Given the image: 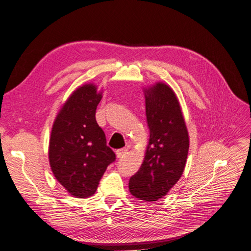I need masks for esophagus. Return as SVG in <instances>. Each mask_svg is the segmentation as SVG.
Segmentation results:
<instances>
[{"mask_svg":"<svg viewBox=\"0 0 251 251\" xmlns=\"http://www.w3.org/2000/svg\"><path fill=\"white\" fill-rule=\"evenodd\" d=\"M127 153V149H120V150H117L116 151V156L118 157V158H121V157H124L126 154Z\"/></svg>","mask_w":251,"mask_h":251,"instance_id":"34e87169","label":"esophagus"}]
</instances>
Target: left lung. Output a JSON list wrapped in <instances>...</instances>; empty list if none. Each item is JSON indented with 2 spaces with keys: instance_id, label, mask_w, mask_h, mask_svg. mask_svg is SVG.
<instances>
[{
  "instance_id": "8db88e82",
  "label": "left lung",
  "mask_w": 251,
  "mask_h": 251,
  "mask_svg": "<svg viewBox=\"0 0 251 251\" xmlns=\"http://www.w3.org/2000/svg\"><path fill=\"white\" fill-rule=\"evenodd\" d=\"M146 115L150 130L147 153L128 189L135 198L151 202L168 194L182 176L189 139L177 96L165 83L146 90Z\"/></svg>"
}]
</instances>
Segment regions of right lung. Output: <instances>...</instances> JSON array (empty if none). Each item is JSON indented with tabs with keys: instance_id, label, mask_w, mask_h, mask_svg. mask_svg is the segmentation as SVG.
<instances>
[{
	"instance_id": "add662e5",
	"label": "right lung",
	"mask_w": 251,
	"mask_h": 251,
	"mask_svg": "<svg viewBox=\"0 0 251 251\" xmlns=\"http://www.w3.org/2000/svg\"><path fill=\"white\" fill-rule=\"evenodd\" d=\"M101 93L92 83L79 87L68 98L53 124L49 161L53 175L76 198L92 196L108 165L116 156L107 146L95 113Z\"/></svg>"
}]
</instances>
